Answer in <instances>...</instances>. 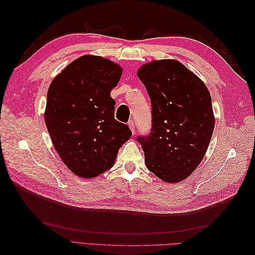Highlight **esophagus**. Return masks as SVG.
Masks as SVG:
<instances>
[{
    "instance_id": "esophagus-1",
    "label": "esophagus",
    "mask_w": 255,
    "mask_h": 255,
    "mask_svg": "<svg viewBox=\"0 0 255 255\" xmlns=\"http://www.w3.org/2000/svg\"><path fill=\"white\" fill-rule=\"evenodd\" d=\"M128 125V128L130 129V132H132L133 134H135V123H134V121L133 120H129Z\"/></svg>"
}]
</instances>
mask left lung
<instances>
[{
    "instance_id": "obj_1",
    "label": "left lung",
    "mask_w": 255,
    "mask_h": 255,
    "mask_svg": "<svg viewBox=\"0 0 255 255\" xmlns=\"http://www.w3.org/2000/svg\"><path fill=\"white\" fill-rule=\"evenodd\" d=\"M137 76L152 103L151 133L137 138L145 166L164 182H182L201 163L214 132L210 91L175 59L152 60Z\"/></svg>"
}]
</instances>
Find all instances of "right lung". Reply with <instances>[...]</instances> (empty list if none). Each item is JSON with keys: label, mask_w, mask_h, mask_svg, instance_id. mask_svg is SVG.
<instances>
[{"label": "right lung", "mask_w": 255, "mask_h": 255, "mask_svg": "<svg viewBox=\"0 0 255 255\" xmlns=\"http://www.w3.org/2000/svg\"><path fill=\"white\" fill-rule=\"evenodd\" d=\"M122 68L96 55H83L58 73L48 89L44 122L54 149L69 170L94 179L115 165L132 132L115 119Z\"/></svg>", "instance_id": "right-lung-1"}]
</instances>
